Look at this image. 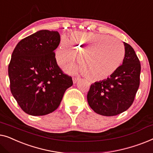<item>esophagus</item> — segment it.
I'll return each instance as SVG.
<instances>
[{"instance_id": "obj_1", "label": "esophagus", "mask_w": 153, "mask_h": 153, "mask_svg": "<svg viewBox=\"0 0 153 153\" xmlns=\"http://www.w3.org/2000/svg\"><path fill=\"white\" fill-rule=\"evenodd\" d=\"M79 79V77H73V82H74V84H76L77 81H78Z\"/></svg>"}]
</instances>
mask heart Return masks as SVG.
Segmentation results:
<instances>
[{"label": "heart", "mask_w": 153, "mask_h": 153, "mask_svg": "<svg viewBox=\"0 0 153 153\" xmlns=\"http://www.w3.org/2000/svg\"><path fill=\"white\" fill-rule=\"evenodd\" d=\"M69 42L81 55L82 66L76 70L91 80L102 81L112 76L121 66L126 55L123 44L106 34L75 32L71 36ZM65 37L62 38L55 53L57 62L63 64L74 61L77 53Z\"/></svg>", "instance_id": "1"}]
</instances>
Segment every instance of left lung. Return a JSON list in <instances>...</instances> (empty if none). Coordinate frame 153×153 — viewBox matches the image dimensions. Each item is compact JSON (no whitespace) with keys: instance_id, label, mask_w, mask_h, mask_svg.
Returning a JSON list of instances; mask_svg holds the SVG:
<instances>
[{"instance_id":"1","label":"left lung","mask_w":153,"mask_h":153,"mask_svg":"<svg viewBox=\"0 0 153 153\" xmlns=\"http://www.w3.org/2000/svg\"><path fill=\"white\" fill-rule=\"evenodd\" d=\"M123 64L108 78L92 84L87 94L89 106L96 113L111 117L126 111L134 100L140 84L141 64L135 51L124 42Z\"/></svg>"}]
</instances>
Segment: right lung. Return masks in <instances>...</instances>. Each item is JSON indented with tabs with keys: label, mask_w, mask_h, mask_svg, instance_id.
<instances>
[{
	"label": "right lung",
	"mask_w": 153,
	"mask_h": 153,
	"mask_svg": "<svg viewBox=\"0 0 153 153\" xmlns=\"http://www.w3.org/2000/svg\"><path fill=\"white\" fill-rule=\"evenodd\" d=\"M60 42L57 31L44 30L21 40L8 66L12 94L23 111L44 116L59 107L64 94L73 85L56 61Z\"/></svg>",
	"instance_id": "add662e5"
}]
</instances>
